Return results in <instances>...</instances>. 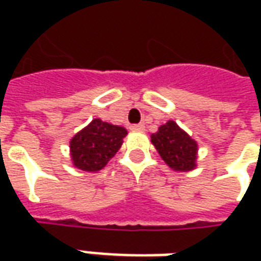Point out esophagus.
<instances>
[{
    "instance_id": "esophagus-1",
    "label": "esophagus",
    "mask_w": 261,
    "mask_h": 261,
    "mask_svg": "<svg viewBox=\"0 0 261 261\" xmlns=\"http://www.w3.org/2000/svg\"><path fill=\"white\" fill-rule=\"evenodd\" d=\"M131 130L144 131V130H145V125H144V124H134V125H131Z\"/></svg>"
}]
</instances>
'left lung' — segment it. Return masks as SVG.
I'll list each match as a JSON object with an SVG mask.
<instances>
[{"label": "left lung", "instance_id": "8db88e82", "mask_svg": "<svg viewBox=\"0 0 261 261\" xmlns=\"http://www.w3.org/2000/svg\"><path fill=\"white\" fill-rule=\"evenodd\" d=\"M151 142L170 169L189 172L197 168V141L173 120L161 125L151 136Z\"/></svg>", "mask_w": 261, "mask_h": 261}]
</instances>
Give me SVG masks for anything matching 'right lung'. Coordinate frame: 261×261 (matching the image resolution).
I'll use <instances>...</instances> for the list:
<instances>
[{"mask_svg":"<svg viewBox=\"0 0 261 261\" xmlns=\"http://www.w3.org/2000/svg\"><path fill=\"white\" fill-rule=\"evenodd\" d=\"M127 130L100 119H93L69 141L71 162L76 169L95 173L117 153Z\"/></svg>","mask_w":261,"mask_h":261,"instance_id":"obj_1","label":"right lung"}]
</instances>
